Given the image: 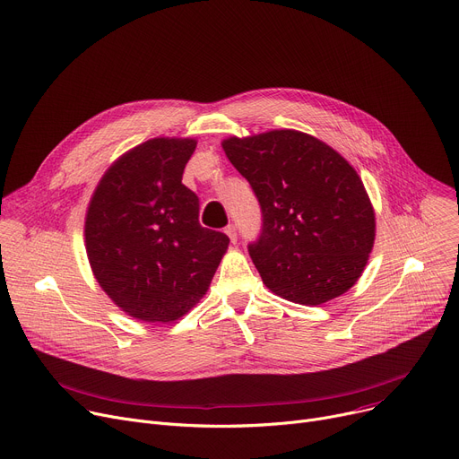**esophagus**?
Returning <instances> with one entry per match:
<instances>
[{"instance_id": "34e87169", "label": "esophagus", "mask_w": 459, "mask_h": 459, "mask_svg": "<svg viewBox=\"0 0 459 459\" xmlns=\"http://www.w3.org/2000/svg\"><path fill=\"white\" fill-rule=\"evenodd\" d=\"M225 232H227V236L230 238L232 243L238 241V229H236V225H229V227L225 229Z\"/></svg>"}]
</instances>
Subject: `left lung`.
Segmentation results:
<instances>
[{"label": "left lung", "mask_w": 459, "mask_h": 459, "mask_svg": "<svg viewBox=\"0 0 459 459\" xmlns=\"http://www.w3.org/2000/svg\"><path fill=\"white\" fill-rule=\"evenodd\" d=\"M223 149L260 203L262 230L249 255L264 284L307 307L352 288L375 243V212L354 168L290 129L232 136Z\"/></svg>", "instance_id": "8db88e82"}]
</instances>
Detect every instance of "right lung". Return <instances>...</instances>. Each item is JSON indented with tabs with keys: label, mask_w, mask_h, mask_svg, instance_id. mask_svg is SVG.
<instances>
[{
	"label": "right lung",
	"mask_w": 459,
	"mask_h": 459,
	"mask_svg": "<svg viewBox=\"0 0 459 459\" xmlns=\"http://www.w3.org/2000/svg\"><path fill=\"white\" fill-rule=\"evenodd\" d=\"M192 138H152L119 157L91 195L86 253L103 291L131 317L169 323L206 293L229 236L199 223L182 185Z\"/></svg>",
	"instance_id": "add662e5"
}]
</instances>
